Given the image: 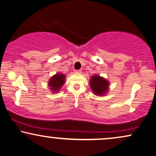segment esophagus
Masks as SVG:
<instances>
[{"label": "esophagus", "instance_id": "obj_1", "mask_svg": "<svg viewBox=\"0 0 156 156\" xmlns=\"http://www.w3.org/2000/svg\"><path fill=\"white\" fill-rule=\"evenodd\" d=\"M75 73H82V71H81V70H76Z\"/></svg>", "mask_w": 156, "mask_h": 156}]
</instances>
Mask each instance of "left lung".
<instances>
[{"mask_svg": "<svg viewBox=\"0 0 156 156\" xmlns=\"http://www.w3.org/2000/svg\"><path fill=\"white\" fill-rule=\"evenodd\" d=\"M90 85L94 94L102 96L105 95L109 90V83L108 80L99 75H94L90 80Z\"/></svg>", "mask_w": 156, "mask_h": 156, "instance_id": "1", "label": "left lung"}]
</instances>
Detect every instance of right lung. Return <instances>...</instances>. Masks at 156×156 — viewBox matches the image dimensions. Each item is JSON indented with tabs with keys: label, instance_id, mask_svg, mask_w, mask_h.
Instances as JSON below:
<instances>
[{
	"label": "right lung",
	"instance_id": "1",
	"mask_svg": "<svg viewBox=\"0 0 156 156\" xmlns=\"http://www.w3.org/2000/svg\"><path fill=\"white\" fill-rule=\"evenodd\" d=\"M66 75L61 73H56V75L52 76L48 83V85L50 87V90L53 93H58L61 90V87L65 83Z\"/></svg>",
	"mask_w": 156,
	"mask_h": 156
}]
</instances>
